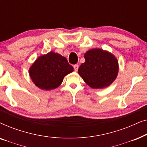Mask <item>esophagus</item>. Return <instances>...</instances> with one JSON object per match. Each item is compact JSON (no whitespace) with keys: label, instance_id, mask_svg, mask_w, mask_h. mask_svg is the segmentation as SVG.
<instances>
[{"label":"esophagus","instance_id":"obj_1","mask_svg":"<svg viewBox=\"0 0 147 147\" xmlns=\"http://www.w3.org/2000/svg\"><path fill=\"white\" fill-rule=\"evenodd\" d=\"M78 67H79V66H78V65H74V71H77L78 69Z\"/></svg>","mask_w":147,"mask_h":147}]
</instances>
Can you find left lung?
<instances>
[{
	"mask_svg": "<svg viewBox=\"0 0 147 147\" xmlns=\"http://www.w3.org/2000/svg\"><path fill=\"white\" fill-rule=\"evenodd\" d=\"M86 61L78 69L84 81L93 89L109 86L117 77L118 61L110 52L92 49L84 54Z\"/></svg>",
	"mask_w": 147,
	"mask_h": 147,
	"instance_id": "obj_1",
	"label": "left lung"
}]
</instances>
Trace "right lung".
I'll use <instances>...</instances> for the list:
<instances>
[{"instance_id": "add662e5", "label": "right lung", "mask_w": 147, "mask_h": 147, "mask_svg": "<svg viewBox=\"0 0 147 147\" xmlns=\"http://www.w3.org/2000/svg\"><path fill=\"white\" fill-rule=\"evenodd\" d=\"M74 68L65 57L53 51L40 56L29 68V75L36 86L51 90L61 85L63 78Z\"/></svg>"}]
</instances>
